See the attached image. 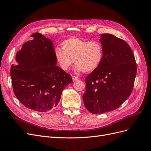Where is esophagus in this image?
Segmentation results:
<instances>
[{
	"label": "esophagus",
	"instance_id": "1",
	"mask_svg": "<svg viewBox=\"0 0 151 151\" xmlns=\"http://www.w3.org/2000/svg\"><path fill=\"white\" fill-rule=\"evenodd\" d=\"M72 79H73V81H75L77 80H78L79 78H78V77L76 76H72Z\"/></svg>",
	"mask_w": 151,
	"mask_h": 151
}]
</instances>
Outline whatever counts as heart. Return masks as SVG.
Here are the masks:
<instances>
[{
    "label": "heart",
    "mask_w": 151,
    "mask_h": 151,
    "mask_svg": "<svg viewBox=\"0 0 151 151\" xmlns=\"http://www.w3.org/2000/svg\"><path fill=\"white\" fill-rule=\"evenodd\" d=\"M55 56L64 70H68L75 62L76 71L91 72L102 62L103 47L96 40L88 42L78 38H70L61 43V48L55 50Z\"/></svg>",
    "instance_id": "1"
}]
</instances>
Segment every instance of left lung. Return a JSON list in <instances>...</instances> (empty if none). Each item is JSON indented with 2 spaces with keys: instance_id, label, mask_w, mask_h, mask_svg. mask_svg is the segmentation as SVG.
Instances as JSON below:
<instances>
[{
  "instance_id": "obj_1",
  "label": "left lung",
  "mask_w": 151,
  "mask_h": 151,
  "mask_svg": "<svg viewBox=\"0 0 151 151\" xmlns=\"http://www.w3.org/2000/svg\"><path fill=\"white\" fill-rule=\"evenodd\" d=\"M102 62L85 78L83 99L93 114L113 111L132 93L137 73L132 50L124 40L109 33L101 35Z\"/></svg>"
}]
</instances>
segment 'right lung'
<instances>
[{
    "mask_svg": "<svg viewBox=\"0 0 151 151\" xmlns=\"http://www.w3.org/2000/svg\"><path fill=\"white\" fill-rule=\"evenodd\" d=\"M16 55L10 75L15 96L24 106L45 113L58 104L63 88L73 83L70 74L56 65L53 42L33 33Z\"/></svg>",
    "mask_w": 151,
    "mask_h": 151,
    "instance_id": "add662e5",
    "label": "right lung"
}]
</instances>
